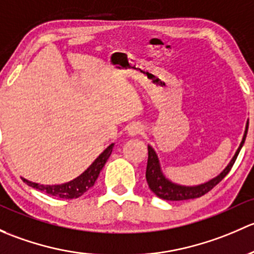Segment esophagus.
I'll use <instances>...</instances> for the list:
<instances>
[{
	"mask_svg": "<svg viewBox=\"0 0 254 254\" xmlns=\"http://www.w3.org/2000/svg\"><path fill=\"white\" fill-rule=\"evenodd\" d=\"M143 132V128L139 126V125H130L129 127L127 128V134L129 135V137H135V135L140 134V133Z\"/></svg>",
	"mask_w": 254,
	"mask_h": 254,
	"instance_id": "34e87169",
	"label": "esophagus"
}]
</instances>
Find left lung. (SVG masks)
Instances as JSON below:
<instances>
[{
	"label": "left lung",
	"instance_id": "left-lung-1",
	"mask_svg": "<svg viewBox=\"0 0 254 254\" xmlns=\"http://www.w3.org/2000/svg\"><path fill=\"white\" fill-rule=\"evenodd\" d=\"M248 130V120L247 124H246L244 137H242L241 143H240L239 148H237L236 153L232 156V159L230 160V163L227 164V166L225 167L223 171L218 175V176L213 177L209 181L204 182V184L195 185V186H184L179 185L172 182L171 180H169L164 175L163 170H161L160 160H159V156L156 154V151L154 150L153 146L148 145V164H146V182H148L149 188L151 190V192L154 194L158 195L159 198L165 200H186V199H193V198H199L203 194L208 193L211 188L215 187L221 180L229 174V171L231 170L232 165L236 161L237 155H239L240 150L244 146V143L246 140V135H247Z\"/></svg>",
	"mask_w": 254,
	"mask_h": 254
}]
</instances>
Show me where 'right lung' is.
<instances>
[{
  "label": "right lung",
  "instance_id": "1",
  "mask_svg": "<svg viewBox=\"0 0 254 254\" xmlns=\"http://www.w3.org/2000/svg\"><path fill=\"white\" fill-rule=\"evenodd\" d=\"M114 145V143H111V144H110L108 148H106L105 150L93 161V164H91L83 174H80L79 176L73 179L72 181L66 182V184L40 185L36 184V182H31L29 180L24 179V177H22V180L28 186H30V187L41 190V192L48 193L50 195H54V197L64 198V199L78 198L82 194H84L89 188L93 187L94 184H95L96 179L99 177V174H100L104 165H105L106 161H108V159L110 158V155H111Z\"/></svg>",
  "mask_w": 254,
  "mask_h": 254
}]
</instances>
